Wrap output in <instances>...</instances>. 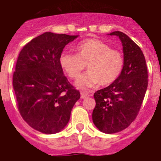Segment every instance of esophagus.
I'll use <instances>...</instances> for the list:
<instances>
[{
    "instance_id": "34e87169",
    "label": "esophagus",
    "mask_w": 161,
    "mask_h": 161,
    "mask_svg": "<svg viewBox=\"0 0 161 161\" xmlns=\"http://www.w3.org/2000/svg\"><path fill=\"white\" fill-rule=\"evenodd\" d=\"M89 96V94H88V93H84V92H81V98H87V97H88Z\"/></svg>"
}]
</instances>
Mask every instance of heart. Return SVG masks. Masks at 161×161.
Segmentation results:
<instances>
[{
	"instance_id": "heart-1",
	"label": "heart",
	"mask_w": 161,
	"mask_h": 161,
	"mask_svg": "<svg viewBox=\"0 0 161 161\" xmlns=\"http://www.w3.org/2000/svg\"><path fill=\"white\" fill-rule=\"evenodd\" d=\"M75 50L77 55L68 53L62 54L60 64L72 79H78L88 65V73L76 82L78 88L88 90L99 83L109 85L117 80L122 73L125 64L122 53L111 48L104 42L88 39L79 42Z\"/></svg>"
}]
</instances>
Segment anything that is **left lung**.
Returning a JSON list of instances; mask_svg holds the SVG:
<instances>
[{
	"label": "left lung",
	"mask_w": 161,
	"mask_h": 161,
	"mask_svg": "<svg viewBox=\"0 0 161 161\" xmlns=\"http://www.w3.org/2000/svg\"><path fill=\"white\" fill-rule=\"evenodd\" d=\"M110 35L121 40L125 64L117 80L94 93L92 118L100 131L114 134L129 127L137 117L148 87V71L145 56L135 42L121 31Z\"/></svg>",
	"instance_id": "obj_1"
}]
</instances>
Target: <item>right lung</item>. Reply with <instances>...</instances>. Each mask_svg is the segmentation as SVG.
Masks as SVG:
<instances>
[{
    "mask_svg": "<svg viewBox=\"0 0 161 161\" xmlns=\"http://www.w3.org/2000/svg\"><path fill=\"white\" fill-rule=\"evenodd\" d=\"M77 37L45 32L19 53L12 78L16 103L22 119L39 132L61 131L80 98V92L63 75L60 64L63 48Z\"/></svg>",
    "mask_w": 161,
    "mask_h": 161,
    "instance_id": "add662e5",
    "label": "right lung"
}]
</instances>
